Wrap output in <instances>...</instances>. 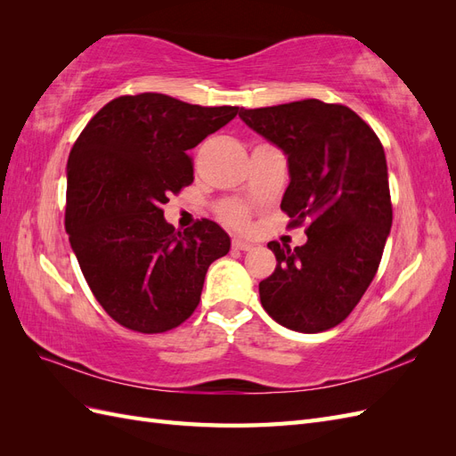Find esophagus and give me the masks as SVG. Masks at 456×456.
Returning <instances> with one entry per match:
<instances>
[{"mask_svg":"<svg viewBox=\"0 0 456 456\" xmlns=\"http://www.w3.org/2000/svg\"><path fill=\"white\" fill-rule=\"evenodd\" d=\"M232 247H233V249H240V251H251L253 249V243L236 238V240L232 241Z\"/></svg>","mask_w":456,"mask_h":456,"instance_id":"obj_1","label":"esophagus"}]
</instances>
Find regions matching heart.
Returning a JSON list of instances; mask_svg holds the SVG:
<instances>
[{
  "mask_svg": "<svg viewBox=\"0 0 456 456\" xmlns=\"http://www.w3.org/2000/svg\"><path fill=\"white\" fill-rule=\"evenodd\" d=\"M218 215L226 224L233 228H245L247 223H249V209L238 201H224L218 207Z\"/></svg>",
  "mask_w": 456,
  "mask_h": 456,
  "instance_id": "b5f03b06",
  "label": "heart"
}]
</instances>
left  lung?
Listing matches in <instances>:
<instances>
[{"instance_id": "1", "label": "left lung", "mask_w": 456, "mask_h": 456, "mask_svg": "<svg viewBox=\"0 0 456 456\" xmlns=\"http://www.w3.org/2000/svg\"><path fill=\"white\" fill-rule=\"evenodd\" d=\"M247 127L287 156L281 209L308 241H270L273 273L258 283L262 308L280 325L320 333L338 325L379 270L392 228L384 148L354 110L317 99L243 110Z\"/></svg>"}]
</instances>
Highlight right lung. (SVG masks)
<instances>
[{
	"instance_id": "add662e5",
	"label": "right lung",
	"mask_w": 456,
	"mask_h": 456,
	"mask_svg": "<svg viewBox=\"0 0 456 456\" xmlns=\"http://www.w3.org/2000/svg\"><path fill=\"white\" fill-rule=\"evenodd\" d=\"M238 112L141 93L108 102L81 131L66 165V232L94 298L119 325L151 335L186 322L207 268L230 251L213 220L178 232L161 205L194 181L186 151Z\"/></svg>"
}]
</instances>
